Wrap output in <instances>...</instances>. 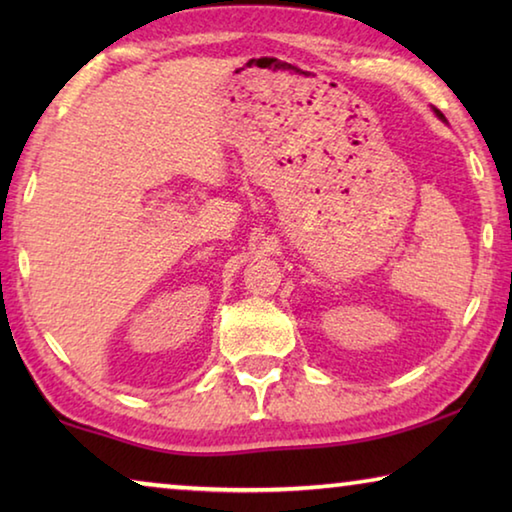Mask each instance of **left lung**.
<instances>
[{"label": "left lung", "instance_id": "left-lung-1", "mask_svg": "<svg viewBox=\"0 0 512 512\" xmlns=\"http://www.w3.org/2000/svg\"><path fill=\"white\" fill-rule=\"evenodd\" d=\"M436 115H438V117H440V119H443V115H440V112H438V110H436Z\"/></svg>", "mask_w": 512, "mask_h": 512}]
</instances>
